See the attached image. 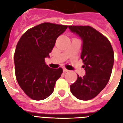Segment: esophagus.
I'll return each mask as SVG.
<instances>
[{
	"instance_id": "1",
	"label": "esophagus",
	"mask_w": 123,
	"mask_h": 123,
	"mask_svg": "<svg viewBox=\"0 0 123 123\" xmlns=\"http://www.w3.org/2000/svg\"><path fill=\"white\" fill-rule=\"evenodd\" d=\"M63 71H64V72H68L69 71L68 69H67L65 68H63Z\"/></svg>"
}]
</instances>
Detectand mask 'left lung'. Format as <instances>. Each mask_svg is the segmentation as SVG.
Segmentation results:
<instances>
[{
    "label": "left lung",
    "mask_w": 123,
    "mask_h": 123,
    "mask_svg": "<svg viewBox=\"0 0 123 123\" xmlns=\"http://www.w3.org/2000/svg\"><path fill=\"white\" fill-rule=\"evenodd\" d=\"M83 40L81 59L86 71L70 86L72 94L82 100L93 98L107 84L112 70L114 56L110 42L90 26H69Z\"/></svg>",
    "instance_id": "1"
}]
</instances>
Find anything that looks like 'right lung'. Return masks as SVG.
Wrapping results in <instances>:
<instances>
[{
	"label": "right lung",
	"mask_w": 123,
	"mask_h": 123,
	"mask_svg": "<svg viewBox=\"0 0 123 123\" xmlns=\"http://www.w3.org/2000/svg\"><path fill=\"white\" fill-rule=\"evenodd\" d=\"M67 25L43 23L29 29L20 38L14 53L17 81L29 97L42 100L52 93L63 70L50 68L45 58L49 57L57 38Z\"/></svg>",
	"instance_id": "obj_1"
}]
</instances>
